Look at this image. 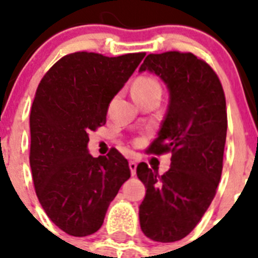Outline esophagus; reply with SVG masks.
Segmentation results:
<instances>
[{"label": "esophagus", "mask_w": 258, "mask_h": 258, "mask_svg": "<svg viewBox=\"0 0 258 258\" xmlns=\"http://www.w3.org/2000/svg\"><path fill=\"white\" fill-rule=\"evenodd\" d=\"M137 162L135 161H130V170H131V174L135 175L137 174Z\"/></svg>", "instance_id": "esophagus-1"}]
</instances>
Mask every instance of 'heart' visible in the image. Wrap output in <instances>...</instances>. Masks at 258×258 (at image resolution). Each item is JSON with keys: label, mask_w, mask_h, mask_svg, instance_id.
I'll return each mask as SVG.
<instances>
[{"label": "heart", "mask_w": 258, "mask_h": 258, "mask_svg": "<svg viewBox=\"0 0 258 258\" xmlns=\"http://www.w3.org/2000/svg\"><path fill=\"white\" fill-rule=\"evenodd\" d=\"M133 95L135 99H143L151 95H162L161 83L153 76H139L133 83Z\"/></svg>", "instance_id": "1"}]
</instances>
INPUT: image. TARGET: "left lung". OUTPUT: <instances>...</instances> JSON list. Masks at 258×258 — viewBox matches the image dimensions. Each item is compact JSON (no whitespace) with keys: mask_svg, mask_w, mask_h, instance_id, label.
<instances>
[{"mask_svg":"<svg viewBox=\"0 0 258 258\" xmlns=\"http://www.w3.org/2000/svg\"><path fill=\"white\" fill-rule=\"evenodd\" d=\"M167 84L170 103L147 154H171L163 175L145 162L137 167L146 186L139 206L142 232L157 242L187 236L212 204L220 183L228 128L226 100L212 67L190 52L151 53L141 66Z\"/></svg>","mask_w":258,"mask_h":258,"instance_id":"obj_1","label":"left lung"}]
</instances>
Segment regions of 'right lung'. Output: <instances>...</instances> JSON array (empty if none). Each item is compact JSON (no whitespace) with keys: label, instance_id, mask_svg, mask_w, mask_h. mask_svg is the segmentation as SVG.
<instances>
[{"label":"right lung","instance_id":"right-lung-1","mask_svg":"<svg viewBox=\"0 0 258 258\" xmlns=\"http://www.w3.org/2000/svg\"><path fill=\"white\" fill-rule=\"evenodd\" d=\"M145 56L75 52L54 62L38 84L29 117L32 178L46 216L70 236L97 232L131 176L116 149L92 158L87 145L88 133L105 124L109 103Z\"/></svg>","mask_w":258,"mask_h":258}]
</instances>
